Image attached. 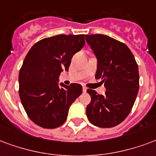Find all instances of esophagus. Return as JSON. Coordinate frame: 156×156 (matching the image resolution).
Returning a JSON list of instances; mask_svg holds the SVG:
<instances>
[{"label": "esophagus", "mask_w": 156, "mask_h": 156, "mask_svg": "<svg viewBox=\"0 0 156 156\" xmlns=\"http://www.w3.org/2000/svg\"><path fill=\"white\" fill-rule=\"evenodd\" d=\"M86 90H87V88L85 87V86H83V92H86Z\"/></svg>", "instance_id": "esophagus-1"}]
</instances>
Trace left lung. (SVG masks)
Here are the masks:
<instances>
[{"instance_id":"left-lung-1","label":"left lung","mask_w":156,"mask_h":156,"mask_svg":"<svg viewBox=\"0 0 156 156\" xmlns=\"http://www.w3.org/2000/svg\"><path fill=\"white\" fill-rule=\"evenodd\" d=\"M87 43L97 57L95 74L105 83V95L88 89L91 101L86 107L90 122L101 128L118 126L132 110L139 91V69L128 46L110 36L86 35Z\"/></svg>"}]
</instances>
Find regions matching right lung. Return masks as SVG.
Wrapping results in <instances>:
<instances>
[{
  "instance_id": "obj_1",
  "label": "right lung",
  "mask_w": 156,
  "mask_h": 156,
  "mask_svg": "<svg viewBox=\"0 0 156 156\" xmlns=\"http://www.w3.org/2000/svg\"><path fill=\"white\" fill-rule=\"evenodd\" d=\"M84 45L85 35H58L36 42L27 53L19 73V95L27 115L37 126H62L70 105L81 95L80 84L60 86L58 78Z\"/></svg>"
}]
</instances>
